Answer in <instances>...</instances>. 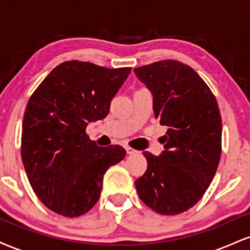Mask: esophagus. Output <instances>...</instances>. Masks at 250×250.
Instances as JSON below:
<instances>
[{
	"label": "esophagus",
	"mask_w": 250,
	"mask_h": 250,
	"mask_svg": "<svg viewBox=\"0 0 250 250\" xmlns=\"http://www.w3.org/2000/svg\"><path fill=\"white\" fill-rule=\"evenodd\" d=\"M125 151H127V154H129V155H135V154L139 153V151L135 150V149L130 148V147H125Z\"/></svg>",
	"instance_id": "1"
}]
</instances>
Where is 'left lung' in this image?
Returning a JSON list of instances; mask_svg holds the SVG:
<instances>
[{"mask_svg": "<svg viewBox=\"0 0 250 250\" xmlns=\"http://www.w3.org/2000/svg\"><path fill=\"white\" fill-rule=\"evenodd\" d=\"M153 94V109L167 127L165 150L143 151L147 170L135 181L145 205L162 215L194 207L213 181L221 157L222 120L214 94L193 68L163 60L135 68Z\"/></svg>", "mask_w": 250, "mask_h": 250, "instance_id": "1", "label": "left lung"}]
</instances>
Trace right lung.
I'll use <instances>...</instances> for the list:
<instances>
[{"mask_svg":"<svg viewBox=\"0 0 250 250\" xmlns=\"http://www.w3.org/2000/svg\"><path fill=\"white\" fill-rule=\"evenodd\" d=\"M129 74L130 68L67 61L30 96L22 125V161L31 188L50 210L67 217L87 213L100 199L103 175L125 159L121 146L99 147L85 128L108 115Z\"/></svg>","mask_w":250,"mask_h":250,"instance_id":"right-lung-1","label":"right lung"}]
</instances>
